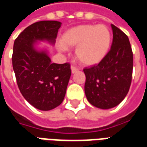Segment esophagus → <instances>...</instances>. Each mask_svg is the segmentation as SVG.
<instances>
[{
  "label": "esophagus",
  "mask_w": 147,
  "mask_h": 147,
  "mask_svg": "<svg viewBox=\"0 0 147 147\" xmlns=\"http://www.w3.org/2000/svg\"><path fill=\"white\" fill-rule=\"evenodd\" d=\"M71 73H76V71H79V69H78L77 67H74V66H71Z\"/></svg>",
  "instance_id": "obj_1"
}]
</instances>
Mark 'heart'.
Here are the masks:
<instances>
[{
    "label": "heart",
    "instance_id": "b5f03b06",
    "mask_svg": "<svg viewBox=\"0 0 147 147\" xmlns=\"http://www.w3.org/2000/svg\"><path fill=\"white\" fill-rule=\"evenodd\" d=\"M59 49L76 48V57L84 65L98 64L108 54L112 42V35L108 27L103 24H83L66 30L61 36Z\"/></svg>",
    "mask_w": 147,
    "mask_h": 147
}]
</instances>
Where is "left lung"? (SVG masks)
<instances>
[{
  "mask_svg": "<svg viewBox=\"0 0 147 147\" xmlns=\"http://www.w3.org/2000/svg\"><path fill=\"white\" fill-rule=\"evenodd\" d=\"M113 43L108 54L98 64L86 67L84 90L88 102L102 109L113 108L129 90L133 69V53L128 37L111 24Z\"/></svg>",
  "mask_w": 147,
  "mask_h": 147,
  "instance_id": "obj_1",
  "label": "left lung"
}]
</instances>
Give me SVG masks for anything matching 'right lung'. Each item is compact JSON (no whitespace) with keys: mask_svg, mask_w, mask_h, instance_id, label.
<instances>
[{"mask_svg":"<svg viewBox=\"0 0 147 147\" xmlns=\"http://www.w3.org/2000/svg\"><path fill=\"white\" fill-rule=\"evenodd\" d=\"M61 23L39 21L31 24L15 40L12 67L22 95L38 109L51 110L63 102L71 71L70 64L51 63L47 50H38V41L53 45Z\"/></svg>","mask_w":147,"mask_h":147,"instance_id":"right-lung-1","label":"right lung"}]
</instances>
